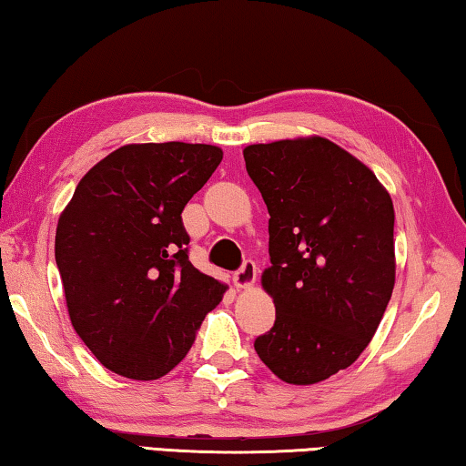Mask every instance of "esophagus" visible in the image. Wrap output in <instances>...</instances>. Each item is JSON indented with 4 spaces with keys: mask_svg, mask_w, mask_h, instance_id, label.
<instances>
[{
    "mask_svg": "<svg viewBox=\"0 0 466 466\" xmlns=\"http://www.w3.org/2000/svg\"><path fill=\"white\" fill-rule=\"evenodd\" d=\"M256 275H258L256 264L252 260H246L241 264L239 270H235L233 283L238 285V288H249V285H254Z\"/></svg>",
    "mask_w": 466,
    "mask_h": 466,
    "instance_id": "obj_1",
    "label": "esophagus"
}]
</instances>
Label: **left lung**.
I'll return each instance as SVG.
<instances>
[{
    "label": "left lung",
    "instance_id": "obj_1",
    "mask_svg": "<svg viewBox=\"0 0 466 466\" xmlns=\"http://www.w3.org/2000/svg\"><path fill=\"white\" fill-rule=\"evenodd\" d=\"M243 160L270 214L262 288L277 310L254 348L285 383L325 381L362 354L391 298V198L325 137L256 143Z\"/></svg>",
    "mask_w": 466,
    "mask_h": 466
}]
</instances>
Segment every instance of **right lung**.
<instances>
[{
	"instance_id": "right-lung-1",
	"label": "right lung",
	"mask_w": 466,
	"mask_h": 466,
	"mask_svg": "<svg viewBox=\"0 0 466 466\" xmlns=\"http://www.w3.org/2000/svg\"><path fill=\"white\" fill-rule=\"evenodd\" d=\"M223 149L131 143L99 160L56 228V264L75 331L112 373L152 381L196 341L227 285L189 262L185 204Z\"/></svg>"
}]
</instances>
